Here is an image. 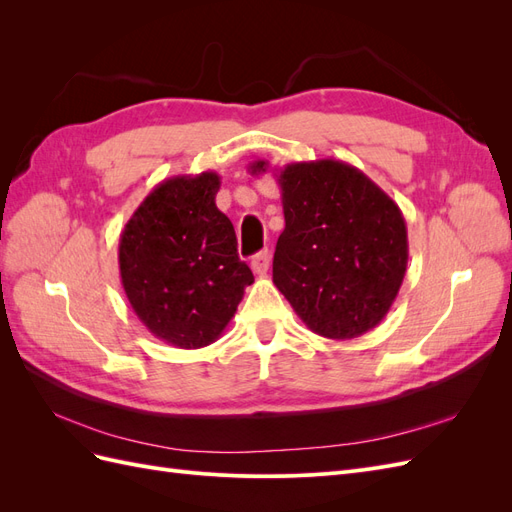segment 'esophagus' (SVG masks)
Instances as JSON below:
<instances>
[{"mask_svg":"<svg viewBox=\"0 0 512 512\" xmlns=\"http://www.w3.org/2000/svg\"><path fill=\"white\" fill-rule=\"evenodd\" d=\"M269 265H271V256L269 252H258L254 258H252V271L256 275H265L269 271Z\"/></svg>","mask_w":512,"mask_h":512,"instance_id":"34e87169","label":"esophagus"}]
</instances>
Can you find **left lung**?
<instances>
[{
    "label": "left lung",
    "mask_w": 512,
    "mask_h": 512,
    "mask_svg": "<svg viewBox=\"0 0 512 512\" xmlns=\"http://www.w3.org/2000/svg\"><path fill=\"white\" fill-rule=\"evenodd\" d=\"M269 162L250 164L252 175ZM286 228L273 256L277 286L307 329L354 339L389 314L408 267V228L395 200L342 160L280 170Z\"/></svg>",
    "instance_id": "8db88e82"
}]
</instances>
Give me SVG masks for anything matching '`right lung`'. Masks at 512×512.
I'll return each mask as SVG.
<instances>
[{"instance_id":"1","label":"right lung","mask_w":512,"mask_h":512,"mask_svg":"<svg viewBox=\"0 0 512 512\" xmlns=\"http://www.w3.org/2000/svg\"><path fill=\"white\" fill-rule=\"evenodd\" d=\"M220 175H177L153 188L119 237V275L149 333L196 350L213 344L254 275L215 205Z\"/></svg>"}]
</instances>
